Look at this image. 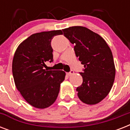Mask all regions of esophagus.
<instances>
[{"label": "esophagus", "mask_w": 130, "mask_h": 130, "mask_svg": "<svg viewBox=\"0 0 130 130\" xmlns=\"http://www.w3.org/2000/svg\"><path fill=\"white\" fill-rule=\"evenodd\" d=\"M73 73H74V71H73V70H71V71H69V72L67 73V75H69V76H71V75H73Z\"/></svg>", "instance_id": "esophagus-1"}]
</instances>
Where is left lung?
Here are the masks:
<instances>
[{"instance_id":"1","label":"left lung","mask_w":130,"mask_h":130,"mask_svg":"<svg viewBox=\"0 0 130 130\" xmlns=\"http://www.w3.org/2000/svg\"><path fill=\"white\" fill-rule=\"evenodd\" d=\"M63 35L73 44L76 57L84 66L80 74L83 82L77 96L83 103L95 105L107 96L113 86L115 67L111 49L98 34L82 26L63 29Z\"/></svg>"}]
</instances>
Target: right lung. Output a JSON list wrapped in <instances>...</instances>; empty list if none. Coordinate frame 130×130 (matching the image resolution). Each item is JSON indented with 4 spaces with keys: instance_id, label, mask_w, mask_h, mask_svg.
Returning <instances> with one entry per match:
<instances>
[{
    "instance_id": "right-lung-1",
    "label": "right lung",
    "mask_w": 130,
    "mask_h": 130,
    "mask_svg": "<svg viewBox=\"0 0 130 130\" xmlns=\"http://www.w3.org/2000/svg\"><path fill=\"white\" fill-rule=\"evenodd\" d=\"M63 34L61 30L34 34L17 47L12 71L15 86L23 99L38 109L50 107L56 101L65 72L44 69L45 62L53 61L51 40Z\"/></svg>"
}]
</instances>
